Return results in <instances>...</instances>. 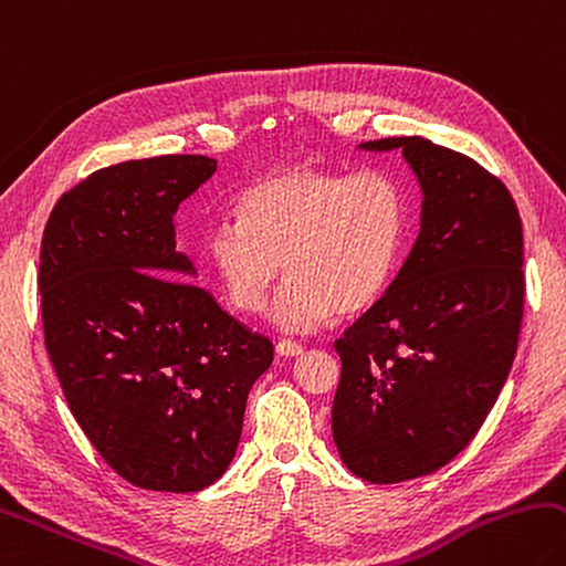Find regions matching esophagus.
<instances>
[{
	"label": "esophagus",
	"mask_w": 566,
	"mask_h": 566,
	"mask_svg": "<svg viewBox=\"0 0 566 566\" xmlns=\"http://www.w3.org/2000/svg\"><path fill=\"white\" fill-rule=\"evenodd\" d=\"M302 344H296V342H290V338H282L280 344H276V354L280 356H284V358H292V356H302Z\"/></svg>",
	"instance_id": "obj_1"
}]
</instances>
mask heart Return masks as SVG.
I'll list each match as a JSON object with an SVG mask.
<instances>
[{"label":"heart","instance_id":"obj_1","mask_svg":"<svg viewBox=\"0 0 566 566\" xmlns=\"http://www.w3.org/2000/svg\"><path fill=\"white\" fill-rule=\"evenodd\" d=\"M408 234L410 192L394 172L290 166L252 182L240 218L214 222L205 250L224 300L240 314L262 310L284 266L290 276L270 318L282 332L310 334L336 314H361L381 300Z\"/></svg>","mask_w":566,"mask_h":566}]
</instances>
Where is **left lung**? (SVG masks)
<instances>
[{
	"mask_svg": "<svg viewBox=\"0 0 566 566\" xmlns=\"http://www.w3.org/2000/svg\"><path fill=\"white\" fill-rule=\"evenodd\" d=\"M364 148L403 150L423 190L413 250L334 342L338 455L390 485L448 465L507 381L525 310L522 220L505 182L458 150L418 136Z\"/></svg>",
	"mask_w": 566,
	"mask_h": 566,
	"instance_id": "obj_1",
	"label": "left lung"
}]
</instances>
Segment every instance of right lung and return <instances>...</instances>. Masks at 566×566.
Masks as SVG:
<instances>
[{"mask_svg": "<svg viewBox=\"0 0 566 566\" xmlns=\"http://www.w3.org/2000/svg\"><path fill=\"white\" fill-rule=\"evenodd\" d=\"M218 160L156 156L91 172L51 210L39 254L49 361L91 446L123 480L198 492L234 458L272 342L178 252L172 214Z\"/></svg>", "mask_w": 566, "mask_h": 566, "instance_id": "obj_1", "label": "right lung"}]
</instances>
